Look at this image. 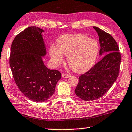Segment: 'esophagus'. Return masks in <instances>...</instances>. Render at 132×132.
Wrapping results in <instances>:
<instances>
[{
	"instance_id": "1",
	"label": "esophagus",
	"mask_w": 132,
	"mask_h": 132,
	"mask_svg": "<svg viewBox=\"0 0 132 132\" xmlns=\"http://www.w3.org/2000/svg\"><path fill=\"white\" fill-rule=\"evenodd\" d=\"M62 77L64 78V79H67V78H69V77H71V75L68 74H63Z\"/></svg>"
}]
</instances>
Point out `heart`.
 <instances>
[{
	"mask_svg": "<svg viewBox=\"0 0 132 132\" xmlns=\"http://www.w3.org/2000/svg\"><path fill=\"white\" fill-rule=\"evenodd\" d=\"M99 45L97 42L89 39L85 35L65 34L57 40V47H50L51 57L56 65L63 61V56H68L67 61L73 71L83 72L92 68L97 57Z\"/></svg>",
	"mask_w": 132,
	"mask_h": 132,
	"instance_id": "b5f03b06",
	"label": "heart"
}]
</instances>
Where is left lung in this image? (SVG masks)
I'll use <instances>...</instances> for the list:
<instances>
[{
  "label": "left lung",
  "instance_id": "8db88e82",
  "mask_svg": "<svg viewBox=\"0 0 132 132\" xmlns=\"http://www.w3.org/2000/svg\"><path fill=\"white\" fill-rule=\"evenodd\" d=\"M99 37V55L103 56L89 71L79 77L76 95L86 101L95 100L105 94L119 76L121 60L119 48L111 35L93 27Z\"/></svg>",
  "mask_w": 132,
  "mask_h": 132
}]
</instances>
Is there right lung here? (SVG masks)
Returning <instances> with one entry per match:
<instances>
[{
    "label": "right lung",
    "instance_id": "right-lung-1",
    "mask_svg": "<svg viewBox=\"0 0 132 132\" xmlns=\"http://www.w3.org/2000/svg\"><path fill=\"white\" fill-rule=\"evenodd\" d=\"M43 32L35 26L21 32L13 40L10 57L16 84L26 97L37 103L47 101L53 95L61 77L60 72L48 69L43 61L47 54Z\"/></svg>",
    "mask_w": 132,
    "mask_h": 132
}]
</instances>
